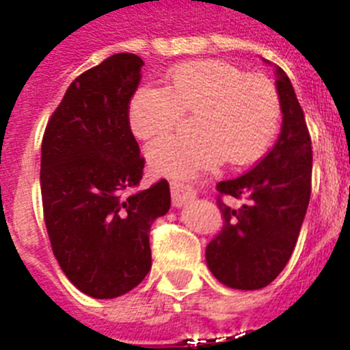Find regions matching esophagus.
<instances>
[{
    "label": "esophagus",
    "mask_w": 350,
    "mask_h": 350,
    "mask_svg": "<svg viewBox=\"0 0 350 350\" xmlns=\"http://www.w3.org/2000/svg\"><path fill=\"white\" fill-rule=\"evenodd\" d=\"M171 192H172V204L174 206H185L188 200H192L196 197V190L188 183L181 181V179H172L171 181Z\"/></svg>",
    "instance_id": "1"
}]
</instances>
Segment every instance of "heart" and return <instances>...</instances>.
<instances>
[{
  "instance_id": "obj_1",
  "label": "heart",
  "mask_w": 350,
  "mask_h": 350,
  "mask_svg": "<svg viewBox=\"0 0 350 350\" xmlns=\"http://www.w3.org/2000/svg\"><path fill=\"white\" fill-rule=\"evenodd\" d=\"M196 116V135H174L146 150L154 174L190 178L227 162L248 165L259 160L280 126V96L267 79L252 77L232 63L199 59L174 66L165 88L141 86L129 102V126L141 141L165 135L181 114Z\"/></svg>"
}]
</instances>
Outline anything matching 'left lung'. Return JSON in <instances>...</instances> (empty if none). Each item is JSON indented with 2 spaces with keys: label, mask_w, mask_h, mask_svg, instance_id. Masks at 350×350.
Wrapping results in <instances>:
<instances>
[{
  "label": "left lung",
  "mask_w": 350,
  "mask_h": 350,
  "mask_svg": "<svg viewBox=\"0 0 350 350\" xmlns=\"http://www.w3.org/2000/svg\"><path fill=\"white\" fill-rule=\"evenodd\" d=\"M275 74L284 114L280 137L252 171L217 185L221 196H243L248 202L234 209L218 197L224 226L206 247L215 278L241 291L266 287L280 275L296 247L312 190V141L305 114L287 74L280 66H275Z\"/></svg>",
  "instance_id": "8db88e82"
}]
</instances>
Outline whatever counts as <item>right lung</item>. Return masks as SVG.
Here are the masks:
<instances>
[{"label":"right lung","instance_id":"1","mask_svg":"<svg viewBox=\"0 0 350 350\" xmlns=\"http://www.w3.org/2000/svg\"><path fill=\"white\" fill-rule=\"evenodd\" d=\"M142 65L120 53L79 75L42 141V204L54 257L95 299L123 296L144 280L150 229L171 208L165 179L129 193L144 169L126 116Z\"/></svg>","mask_w":350,"mask_h":350}]
</instances>
